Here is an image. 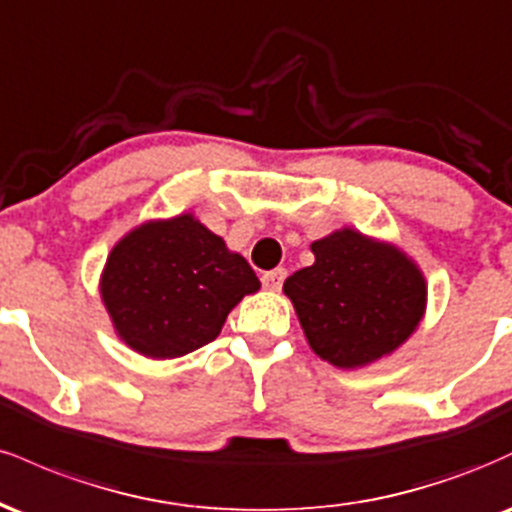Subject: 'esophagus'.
Returning a JSON list of instances; mask_svg holds the SVG:
<instances>
[{"label":"esophagus","mask_w":512,"mask_h":512,"mask_svg":"<svg viewBox=\"0 0 512 512\" xmlns=\"http://www.w3.org/2000/svg\"><path fill=\"white\" fill-rule=\"evenodd\" d=\"M286 279V269H272V272L262 274V286L269 291H279Z\"/></svg>","instance_id":"obj_1"}]
</instances>
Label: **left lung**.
<instances>
[{
    "instance_id": "8db88e82",
    "label": "left lung",
    "mask_w": 512,
    "mask_h": 512,
    "mask_svg": "<svg viewBox=\"0 0 512 512\" xmlns=\"http://www.w3.org/2000/svg\"><path fill=\"white\" fill-rule=\"evenodd\" d=\"M315 264L284 281L305 337L339 368L395 351L419 325L426 284L392 245L344 228L313 243Z\"/></svg>"
}]
</instances>
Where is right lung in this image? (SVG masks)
I'll return each mask as SVG.
<instances>
[{"label": "right lung", "mask_w": 512, "mask_h": 512, "mask_svg": "<svg viewBox=\"0 0 512 512\" xmlns=\"http://www.w3.org/2000/svg\"><path fill=\"white\" fill-rule=\"evenodd\" d=\"M257 289L248 260L190 214L134 228L110 252L101 281L117 334L151 358L214 342L240 298Z\"/></svg>", "instance_id": "right-lung-1"}]
</instances>
